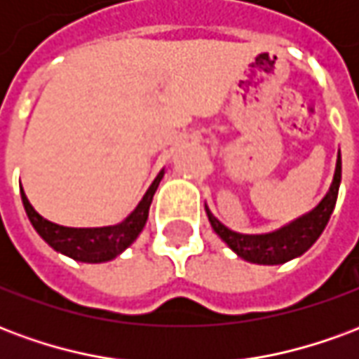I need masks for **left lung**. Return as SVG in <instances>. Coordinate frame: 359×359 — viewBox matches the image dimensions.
I'll return each mask as SVG.
<instances>
[{"label": "left lung", "mask_w": 359, "mask_h": 359, "mask_svg": "<svg viewBox=\"0 0 359 359\" xmlns=\"http://www.w3.org/2000/svg\"><path fill=\"white\" fill-rule=\"evenodd\" d=\"M340 179H342V159H340V149L337 156V167H334V177H332L331 188L325 194L321 202L317 203L313 210L288 223L278 231L265 234H242L231 231L219 221L205 203V215L210 219L211 229L215 231L221 241L225 242L234 254L242 257L244 262L257 265H280L300 257L306 254L317 238L321 236L325 226L329 223L332 210L337 205L339 198Z\"/></svg>", "instance_id": "obj_1"}]
</instances>
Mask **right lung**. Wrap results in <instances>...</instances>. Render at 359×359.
Here are the masks:
<instances>
[{
	"label": "right lung",
	"mask_w": 359,
	"mask_h": 359,
	"mask_svg": "<svg viewBox=\"0 0 359 359\" xmlns=\"http://www.w3.org/2000/svg\"><path fill=\"white\" fill-rule=\"evenodd\" d=\"M163 175L165 169H161L146 190V194L142 196V200L134 208L133 213L118 225L86 226V229L57 225V223H51L42 217L32 208V203L28 202L22 188H20V198H22V205H25V211H27L34 231L55 252L71 257L74 262H82V264H105V262H111L121 256L140 236L146 226V221H148L149 205H151L154 194H156Z\"/></svg>",
	"instance_id": "obj_1"
}]
</instances>
